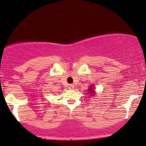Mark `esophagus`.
I'll list each match as a JSON object with an SVG mask.
<instances>
[{"label":"esophagus","instance_id":"1","mask_svg":"<svg viewBox=\"0 0 146 146\" xmlns=\"http://www.w3.org/2000/svg\"><path fill=\"white\" fill-rule=\"evenodd\" d=\"M74 88V86L72 85V84H69L68 85V88L69 89H73Z\"/></svg>","mask_w":146,"mask_h":146}]
</instances>
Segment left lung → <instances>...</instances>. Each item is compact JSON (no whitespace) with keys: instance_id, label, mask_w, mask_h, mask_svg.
Returning a JSON list of instances; mask_svg holds the SVG:
<instances>
[{"instance_id":"8db88e82","label":"left lung","mask_w":146,"mask_h":146,"mask_svg":"<svg viewBox=\"0 0 146 146\" xmlns=\"http://www.w3.org/2000/svg\"><path fill=\"white\" fill-rule=\"evenodd\" d=\"M92 88H93L92 86H90V88H89V90H88L89 92L90 93V95H92L94 92V91L93 90H92Z\"/></svg>"}]
</instances>
